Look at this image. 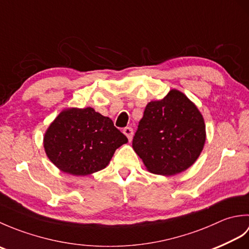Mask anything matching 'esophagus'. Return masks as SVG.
Returning a JSON list of instances; mask_svg holds the SVG:
<instances>
[{
  "mask_svg": "<svg viewBox=\"0 0 249 249\" xmlns=\"http://www.w3.org/2000/svg\"><path fill=\"white\" fill-rule=\"evenodd\" d=\"M123 133H124V135H125L126 137H127L129 141L131 140V138H133L134 130H133V128H131V127H125V128L123 129Z\"/></svg>",
  "mask_w": 249,
  "mask_h": 249,
  "instance_id": "34e87169",
  "label": "esophagus"
}]
</instances>
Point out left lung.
<instances>
[{
	"label": "left lung",
	"mask_w": 249,
	"mask_h": 249,
	"mask_svg": "<svg viewBox=\"0 0 249 249\" xmlns=\"http://www.w3.org/2000/svg\"><path fill=\"white\" fill-rule=\"evenodd\" d=\"M205 142L202 114L187 96L171 89L146 105L133 139V149L147 170L174 176L197 160Z\"/></svg>",
	"instance_id": "8db88e82"
}]
</instances>
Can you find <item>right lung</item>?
<instances>
[{
	"mask_svg": "<svg viewBox=\"0 0 249 249\" xmlns=\"http://www.w3.org/2000/svg\"><path fill=\"white\" fill-rule=\"evenodd\" d=\"M128 139L111 119L93 108L63 110L47 129V156L65 173L88 176L108 166L115 150Z\"/></svg>",
	"mask_w": 249,
	"mask_h": 249,
	"instance_id": "add662e5",
	"label": "right lung"
}]
</instances>
